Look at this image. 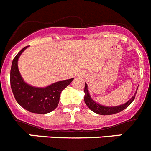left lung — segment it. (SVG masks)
<instances>
[{"label": "left lung", "mask_w": 151, "mask_h": 151, "mask_svg": "<svg viewBox=\"0 0 151 151\" xmlns=\"http://www.w3.org/2000/svg\"><path fill=\"white\" fill-rule=\"evenodd\" d=\"M84 91H85V97H84V100H85V103L86 104V105L88 106L90 110H91L92 111L97 113V114H100V115H112V114L119 113V112L125 110V108H127L132 103V101L134 99V97H135V94H134L128 102H126L124 104L120 105V106H105L98 104L94 102L91 98L88 90V85L86 83L85 84V90H84Z\"/></svg>", "instance_id": "left-lung-1"}]
</instances>
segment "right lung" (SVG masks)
<instances>
[{"label": "right lung", "instance_id": "add662e5", "mask_svg": "<svg viewBox=\"0 0 151 151\" xmlns=\"http://www.w3.org/2000/svg\"><path fill=\"white\" fill-rule=\"evenodd\" d=\"M25 47L14 57L10 69V86L16 101L21 106L33 113L45 114L55 110L58 106L62 91L73 78L52 84L46 88H35L24 82L19 72L17 61Z\"/></svg>", "mask_w": 151, "mask_h": 151}]
</instances>
